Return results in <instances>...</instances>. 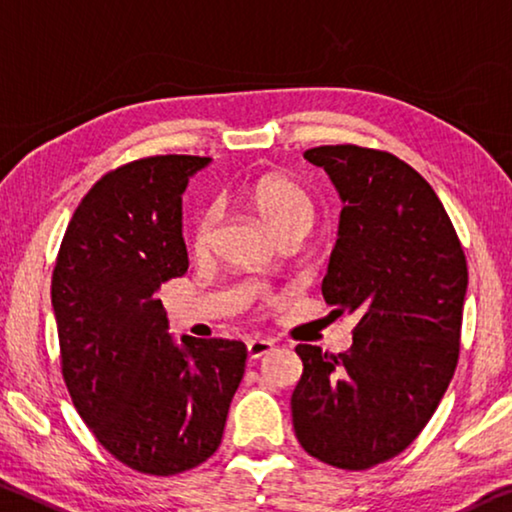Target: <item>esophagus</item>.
Returning a JSON list of instances; mask_svg holds the SVG:
<instances>
[{
  "label": "esophagus",
  "mask_w": 512,
  "mask_h": 512,
  "mask_svg": "<svg viewBox=\"0 0 512 512\" xmlns=\"http://www.w3.org/2000/svg\"><path fill=\"white\" fill-rule=\"evenodd\" d=\"M272 350H274V343L270 341V338L256 336V338H249V341H247V355H249V359H261V357L267 355V352H272Z\"/></svg>",
  "instance_id": "obj_1"
}]
</instances>
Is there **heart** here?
Here are the masks:
<instances>
[{"mask_svg":"<svg viewBox=\"0 0 512 512\" xmlns=\"http://www.w3.org/2000/svg\"><path fill=\"white\" fill-rule=\"evenodd\" d=\"M247 201L261 217L265 229L277 240L293 233L304 235L311 229L313 215H316V206H313L309 192L293 178L281 174H267L254 180L247 190ZM215 229L217 208H203L194 217L192 226V249L196 254H206L210 249Z\"/></svg>","mask_w":512,"mask_h":512,"instance_id":"b5f03b06","label":"heart"}]
</instances>
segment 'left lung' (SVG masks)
Instances as JSON below:
<instances>
[{
	"instance_id": "1",
	"label": "left lung",
	"mask_w": 512,
	"mask_h": 512,
	"mask_svg": "<svg viewBox=\"0 0 512 512\" xmlns=\"http://www.w3.org/2000/svg\"><path fill=\"white\" fill-rule=\"evenodd\" d=\"M304 157L343 201L322 297L357 327L348 352L295 348L293 428L313 458L359 471L405 451L435 414L458 364L467 261L435 190L396 155L341 144Z\"/></svg>"
}]
</instances>
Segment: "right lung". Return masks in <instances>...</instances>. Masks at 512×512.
Masks as SVG:
<instances>
[{
	"label": "right lung",
	"mask_w": 512,
	"mask_h": 512,
	"mask_svg": "<svg viewBox=\"0 0 512 512\" xmlns=\"http://www.w3.org/2000/svg\"><path fill=\"white\" fill-rule=\"evenodd\" d=\"M208 164L155 155L109 171L77 206L52 274L70 398L116 460L151 476L217 451L245 375V343H176L157 300L164 281L187 272L183 192Z\"/></svg>",
	"instance_id": "1"
}]
</instances>
